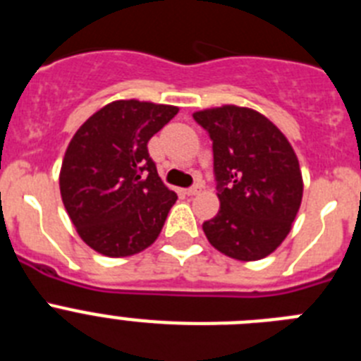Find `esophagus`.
<instances>
[{
	"instance_id": "1",
	"label": "esophagus",
	"mask_w": 361,
	"mask_h": 361,
	"mask_svg": "<svg viewBox=\"0 0 361 361\" xmlns=\"http://www.w3.org/2000/svg\"><path fill=\"white\" fill-rule=\"evenodd\" d=\"M200 191H202V186H199V184H197V186H193V188H190V190H186V195L195 197V195H199Z\"/></svg>"
}]
</instances>
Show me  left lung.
Segmentation results:
<instances>
[{"label": "left lung", "instance_id": "left-lung-1", "mask_svg": "<svg viewBox=\"0 0 361 361\" xmlns=\"http://www.w3.org/2000/svg\"><path fill=\"white\" fill-rule=\"evenodd\" d=\"M193 117L213 141L220 208L202 224L209 244L240 262L266 258L289 235L304 195L291 142L253 108L222 104Z\"/></svg>", "mask_w": 361, "mask_h": 361}]
</instances>
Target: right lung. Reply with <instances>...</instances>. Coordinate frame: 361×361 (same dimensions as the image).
<instances>
[{
	"instance_id": "right-lung-1",
	"label": "right lung",
	"mask_w": 361,
	"mask_h": 361,
	"mask_svg": "<svg viewBox=\"0 0 361 361\" xmlns=\"http://www.w3.org/2000/svg\"><path fill=\"white\" fill-rule=\"evenodd\" d=\"M178 108L119 99L97 110L63 157L59 190L79 237L110 258L132 257L157 240L177 193L148 155V141Z\"/></svg>"
}]
</instances>
